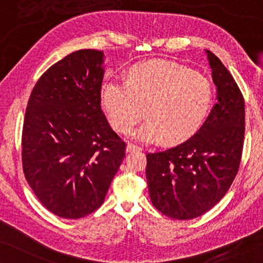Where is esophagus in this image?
I'll return each instance as SVG.
<instances>
[{"label": "esophagus", "mask_w": 263, "mask_h": 263, "mask_svg": "<svg viewBox=\"0 0 263 263\" xmlns=\"http://www.w3.org/2000/svg\"><path fill=\"white\" fill-rule=\"evenodd\" d=\"M142 149H140L139 146L135 145V144H127L126 145V151L127 153H131V151H140Z\"/></svg>", "instance_id": "esophagus-1"}]
</instances>
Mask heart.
<instances>
[{"mask_svg": "<svg viewBox=\"0 0 263 263\" xmlns=\"http://www.w3.org/2000/svg\"><path fill=\"white\" fill-rule=\"evenodd\" d=\"M212 103L209 80L168 61L136 65L127 81H109L101 89V106L114 130H130L145 108L149 119L131 133L144 143L184 142L202 126Z\"/></svg>", "mask_w": 263, "mask_h": 263, "instance_id": "heart-1", "label": "heart"}]
</instances>
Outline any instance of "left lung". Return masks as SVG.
Returning a JSON list of instances; mask_svg holds the SVG:
<instances>
[{
    "label": "left lung",
    "mask_w": 263,
    "mask_h": 263,
    "mask_svg": "<svg viewBox=\"0 0 263 263\" xmlns=\"http://www.w3.org/2000/svg\"><path fill=\"white\" fill-rule=\"evenodd\" d=\"M217 103L202 126L186 142L146 155L150 199L167 217L193 219L221 200L241 163L244 100L220 59L206 50Z\"/></svg>",
    "instance_id": "1"
}]
</instances>
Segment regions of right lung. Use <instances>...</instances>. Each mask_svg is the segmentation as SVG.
<instances>
[{"instance_id":"add662e5","label":"right lung","mask_w":263,"mask_h":263,"mask_svg":"<svg viewBox=\"0 0 263 263\" xmlns=\"http://www.w3.org/2000/svg\"><path fill=\"white\" fill-rule=\"evenodd\" d=\"M105 54L79 50L43 73L22 128V167L38 200L66 219L103 204L125 144L101 109Z\"/></svg>"}]
</instances>
